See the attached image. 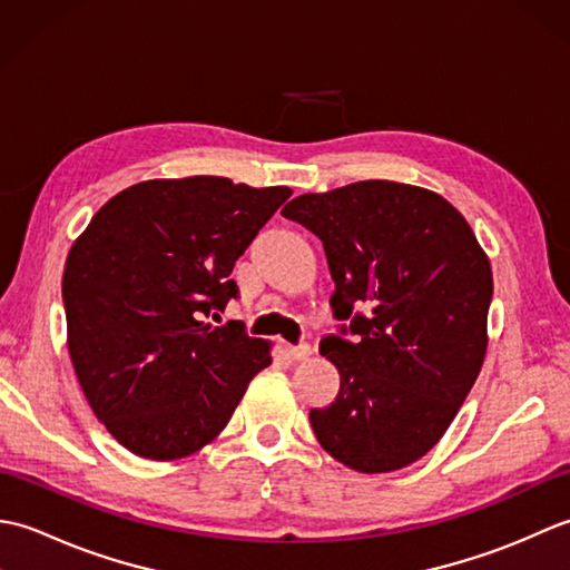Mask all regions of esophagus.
<instances>
[{
	"mask_svg": "<svg viewBox=\"0 0 570 570\" xmlns=\"http://www.w3.org/2000/svg\"><path fill=\"white\" fill-rule=\"evenodd\" d=\"M286 353L292 360L301 362V360H308L311 357V345H288Z\"/></svg>",
	"mask_w": 570,
	"mask_h": 570,
	"instance_id": "esophagus-1",
	"label": "esophagus"
}]
</instances>
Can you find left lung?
<instances>
[{
  "label": "left lung",
  "instance_id": "1",
  "mask_svg": "<svg viewBox=\"0 0 570 570\" xmlns=\"http://www.w3.org/2000/svg\"><path fill=\"white\" fill-rule=\"evenodd\" d=\"M323 242L337 318L325 337L341 392L311 409L325 453L357 472L402 470L443 439L488 353L492 269L468 220L439 193L360 180L282 210ZM365 305L367 317L353 314Z\"/></svg>",
  "mask_w": 570,
  "mask_h": 570
}]
</instances>
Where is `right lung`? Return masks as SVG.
<instances>
[{
    "mask_svg": "<svg viewBox=\"0 0 570 570\" xmlns=\"http://www.w3.org/2000/svg\"><path fill=\"white\" fill-rule=\"evenodd\" d=\"M292 188L223 176L119 190L63 269L68 353L112 439L147 460L198 453L223 433L272 343L205 323L237 296L235 262Z\"/></svg>",
    "mask_w": 570,
    "mask_h": 570,
    "instance_id": "obj_1",
    "label": "right lung"
}]
</instances>
